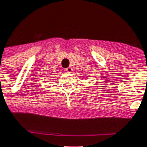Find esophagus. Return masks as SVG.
I'll list each match as a JSON object with an SVG mask.
<instances>
[{
  "label": "esophagus",
  "instance_id": "esophagus-1",
  "mask_svg": "<svg viewBox=\"0 0 147 147\" xmlns=\"http://www.w3.org/2000/svg\"><path fill=\"white\" fill-rule=\"evenodd\" d=\"M65 71H66L67 73H71L73 71V69L71 67H67V68L65 69Z\"/></svg>",
  "mask_w": 147,
  "mask_h": 147
}]
</instances>
